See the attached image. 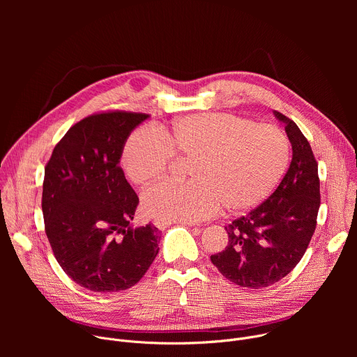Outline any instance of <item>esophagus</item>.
Wrapping results in <instances>:
<instances>
[{"instance_id":"obj_1","label":"esophagus","mask_w":357,"mask_h":357,"mask_svg":"<svg viewBox=\"0 0 357 357\" xmlns=\"http://www.w3.org/2000/svg\"><path fill=\"white\" fill-rule=\"evenodd\" d=\"M183 225H186V226H195L193 223H189V222H182ZM154 226L157 227V229H160V230H162V229H167L168 226H169V223L168 222H165V220H160V219H157V220H154Z\"/></svg>"}]
</instances>
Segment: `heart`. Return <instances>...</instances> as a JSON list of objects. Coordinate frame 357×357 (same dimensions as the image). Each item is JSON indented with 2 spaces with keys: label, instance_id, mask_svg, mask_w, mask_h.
<instances>
[{
  "label": "heart",
  "instance_id": "1",
  "mask_svg": "<svg viewBox=\"0 0 357 357\" xmlns=\"http://www.w3.org/2000/svg\"><path fill=\"white\" fill-rule=\"evenodd\" d=\"M190 161L186 182H164L142 193V211L165 222H197L222 206L248 211L282 179L289 144L274 126L225 113L182 117L169 127L134 131L124 144L121 167L138 186L161 179L172 160Z\"/></svg>",
  "mask_w": 357,
  "mask_h": 357
}]
</instances>
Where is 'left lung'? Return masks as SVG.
Listing matches in <instances>:
<instances>
[{"label": "left lung", "instance_id": "obj_1", "mask_svg": "<svg viewBox=\"0 0 357 357\" xmlns=\"http://www.w3.org/2000/svg\"><path fill=\"white\" fill-rule=\"evenodd\" d=\"M285 126L292 160L274 193L261 205L236 219L226 231L229 243L212 263L231 282L263 288L288 275L308 248L321 206L318 164L298 126L274 112Z\"/></svg>", "mask_w": 357, "mask_h": 357}]
</instances>
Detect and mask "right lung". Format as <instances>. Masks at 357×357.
I'll return each instance as SVG.
<instances>
[{"label": "right lung", "mask_w": 357, "mask_h": 357, "mask_svg": "<svg viewBox=\"0 0 357 357\" xmlns=\"http://www.w3.org/2000/svg\"><path fill=\"white\" fill-rule=\"evenodd\" d=\"M149 116L114 112L69 128L45 168V231L62 270L93 292L135 285L160 251L154 225L132 227L138 196L119 167L130 134Z\"/></svg>", "instance_id": "obj_1"}]
</instances>
